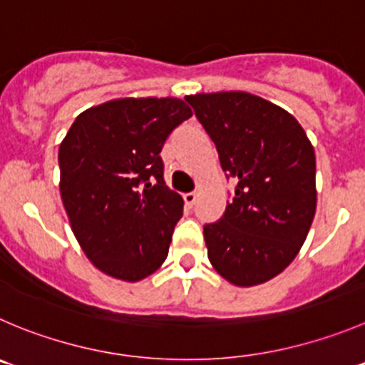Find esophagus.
<instances>
[{"instance_id": "obj_1", "label": "esophagus", "mask_w": 365, "mask_h": 365, "mask_svg": "<svg viewBox=\"0 0 365 365\" xmlns=\"http://www.w3.org/2000/svg\"><path fill=\"white\" fill-rule=\"evenodd\" d=\"M197 197H199V195H197L195 192H192V193H186V195H185V204H186V206H188V207H193V206H195V202H197Z\"/></svg>"}]
</instances>
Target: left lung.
<instances>
[{
	"label": "left lung",
	"mask_w": 365,
	"mask_h": 365,
	"mask_svg": "<svg viewBox=\"0 0 365 365\" xmlns=\"http://www.w3.org/2000/svg\"><path fill=\"white\" fill-rule=\"evenodd\" d=\"M237 180L220 220L204 225L213 269L237 287L272 279L307 240L317 206L315 152L299 121L244 91L186 96Z\"/></svg>",
	"instance_id": "left-lung-1"
}]
</instances>
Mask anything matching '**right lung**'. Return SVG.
I'll list each match as a JSON object with an SVG mask.
<instances>
[{"mask_svg": "<svg viewBox=\"0 0 365 365\" xmlns=\"http://www.w3.org/2000/svg\"><path fill=\"white\" fill-rule=\"evenodd\" d=\"M179 98H118L76 116L58 147L61 197L93 265L121 281L168 256L182 197L165 185L161 148L192 116Z\"/></svg>", "mask_w": 365, "mask_h": 365, "instance_id": "right-lung-1", "label": "right lung"}]
</instances>
